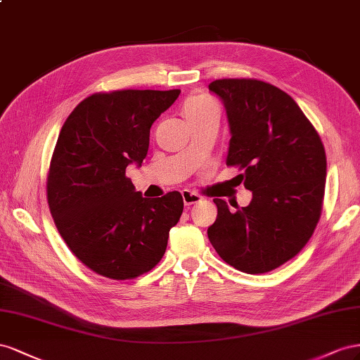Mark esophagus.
Returning <instances> with one entry per match:
<instances>
[{
	"instance_id": "obj_1",
	"label": "esophagus",
	"mask_w": 360,
	"mask_h": 360,
	"mask_svg": "<svg viewBox=\"0 0 360 360\" xmlns=\"http://www.w3.org/2000/svg\"><path fill=\"white\" fill-rule=\"evenodd\" d=\"M181 194H182V200H184V205H186V207H190V205H194V203L200 202L199 194L193 193L190 190H184Z\"/></svg>"
}]
</instances>
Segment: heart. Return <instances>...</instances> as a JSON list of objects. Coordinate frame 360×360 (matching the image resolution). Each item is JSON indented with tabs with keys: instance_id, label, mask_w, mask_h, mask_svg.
Masks as SVG:
<instances>
[{
	"instance_id": "obj_1",
	"label": "heart",
	"mask_w": 360,
	"mask_h": 360,
	"mask_svg": "<svg viewBox=\"0 0 360 360\" xmlns=\"http://www.w3.org/2000/svg\"><path fill=\"white\" fill-rule=\"evenodd\" d=\"M208 104H212V102H210L208 99H205V98H193V99H190L187 104H186V108H184V112H187V111H193V110H199V108H202V107H207Z\"/></svg>"
}]
</instances>
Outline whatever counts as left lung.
I'll use <instances>...</instances> for the list:
<instances>
[{
	"label": "left lung",
	"mask_w": 360,
	"mask_h": 360,
	"mask_svg": "<svg viewBox=\"0 0 360 360\" xmlns=\"http://www.w3.org/2000/svg\"><path fill=\"white\" fill-rule=\"evenodd\" d=\"M210 91L229 123L226 164L240 166L248 207L231 211L214 199L217 219L208 238L223 261L244 273L271 271L299 253L320 220L326 152L297 102L258 79H215Z\"/></svg>",
	"instance_id": "obj_1"
}]
</instances>
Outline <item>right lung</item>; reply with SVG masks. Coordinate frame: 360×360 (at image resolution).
<instances>
[{"mask_svg": "<svg viewBox=\"0 0 360 360\" xmlns=\"http://www.w3.org/2000/svg\"><path fill=\"white\" fill-rule=\"evenodd\" d=\"M181 90H117L86 98L61 127L48 174L57 229L95 273L125 281L152 270L184 210L181 193L143 198L125 170L148 155L150 127Z\"/></svg>", "mask_w": 360, "mask_h": 360, "instance_id": "add662e5", "label": "right lung"}]
</instances>
